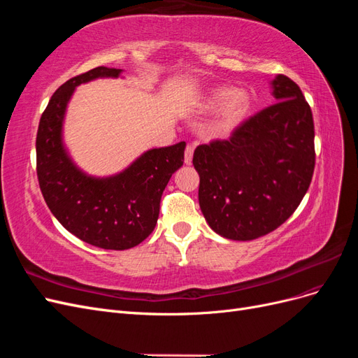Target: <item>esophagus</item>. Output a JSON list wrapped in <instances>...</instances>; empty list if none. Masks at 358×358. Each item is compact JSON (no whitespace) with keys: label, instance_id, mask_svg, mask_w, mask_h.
I'll use <instances>...</instances> for the list:
<instances>
[{"label":"esophagus","instance_id":"obj_1","mask_svg":"<svg viewBox=\"0 0 358 358\" xmlns=\"http://www.w3.org/2000/svg\"><path fill=\"white\" fill-rule=\"evenodd\" d=\"M192 155H194V145H188L185 149V164H191L192 162Z\"/></svg>","mask_w":358,"mask_h":358}]
</instances>
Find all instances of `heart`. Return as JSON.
Listing matches in <instances>:
<instances>
[{"instance_id": "heart-1", "label": "heart", "mask_w": 358, "mask_h": 358, "mask_svg": "<svg viewBox=\"0 0 358 358\" xmlns=\"http://www.w3.org/2000/svg\"><path fill=\"white\" fill-rule=\"evenodd\" d=\"M251 107V96L246 91L231 90L222 86L209 91L199 104L201 113L220 109L213 122V131L218 136H227L239 125Z\"/></svg>"}]
</instances>
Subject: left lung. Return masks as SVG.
<instances>
[{
	"instance_id": "8db88e82",
	"label": "left lung",
	"mask_w": 358,
	"mask_h": 358,
	"mask_svg": "<svg viewBox=\"0 0 358 358\" xmlns=\"http://www.w3.org/2000/svg\"><path fill=\"white\" fill-rule=\"evenodd\" d=\"M278 103L246 119L229 140L194 150L199 203L225 239L254 241L282 225L310 185L315 167L313 117L299 85L272 82Z\"/></svg>"
}]
</instances>
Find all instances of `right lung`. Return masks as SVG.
<instances>
[{"mask_svg": "<svg viewBox=\"0 0 358 358\" xmlns=\"http://www.w3.org/2000/svg\"><path fill=\"white\" fill-rule=\"evenodd\" d=\"M121 71L96 67L61 85L40 117L36 138L38 185L53 216L80 241L115 251L134 248L154 231L162 191L182 167L187 146L146 150L109 178L88 176L74 164L62 143V122L76 86Z\"/></svg>", "mask_w": 358, "mask_h": 358, "instance_id": "right-lung-1", "label": "right lung"}]
</instances>
